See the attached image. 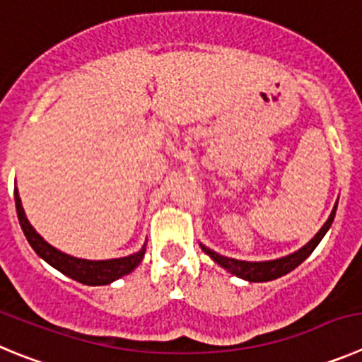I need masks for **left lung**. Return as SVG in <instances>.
I'll list each match as a JSON object with an SVG mask.
<instances>
[{
    "instance_id": "8db88e82",
    "label": "left lung",
    "mask_w": 362,
    "mask_h": 362,
    "mask_svg": "<svg viewBox=\"0 0 362 362\" xmlns=\"http://www.w3.org/2000/svg\"><path fill=\"white\" fill-rule=\"evenodd\" d=\"M339 201V199H337ZM336 210H337V203L334 204L332 211L328 215L327 222H325L323 226L320 228L316 235L310 238L303 247H300L298 251L291 255H285L281 258H274V260H264V262H247V260H237V258H230V257H224V255H218L217 251L210 250L206 247L204 244H199L201 250L215 262L218 264L221 267L228 271V273L235 274V276L242 278V280H247V281H271V280H276V278L284 276V274L291 273L293 269H296L298 265L305 260V258L309 257L314 250L317 247V244L321 242V238L327 235V231L330 230L332 226L334 217H336Z\"/></svg>"
}]
</instances>
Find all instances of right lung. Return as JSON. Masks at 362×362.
<instances>
[{"mask_svg": "<svg viewBox=\"0 0 362 362\" xmlns=\"http://www.w3.org/2000/svg\"><path fill=\"white\" fill-rule=\"evenodd\" d=\"M14 199H16V211H18L19 224L25 233L26 240L32 246V250L52 267L61 271L62 274L69 276L71 280H77L84 285H107L112 284L118 278L125 276L131 271H134L140 262L144 260L145 251H147V240L141 246L140 251L127 255V257L120 258H109V260H86V258L71 257L68 253H62L61 250L53 247L52 244L45 240L41 235L35 231V228L30 224L26 218L25 210H23L21 197H19L18 188H14Z\"/></svg>", "mask_w": 362, "mask_h": 362, "instance_id": "obj_1", "label": "right lung"}]
</instances>
